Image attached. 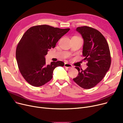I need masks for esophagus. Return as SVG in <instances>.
Listing matches in <instances>:
<instances>
[{
	"mask_svg": "<svg viewBox=\"0 0 123 123\" xmlns=\"http://www.w3.org/2000/svg\"><path fill=\"white\" fill-rule=\"evenodd\" d=\"M64 67L67 68L68 69H71L73 67V66L71 65V64H69V63H65V64H64Z\"/></svg>",
	"mask_w": 123,
	"mask_h": 123,
	"instance_id": "obj_1",
	"label": "esophagus"
}]
</instances>
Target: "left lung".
<instances>
[{
    "mask_svg": "<svg viewBox=\"0 0 123 123\" xmlns=\"http://www.w3.org/2000/svg\"><path fill=\"white\" fill-rule=\"evenodd\" d=\"M76 31L83 39V56L88 62L85 70L76 67L79 73L74 81L84 89H90L98 84L110 67L111 58L109 45L98 30L88 26L78 27Z\"/></svg>",
    "mask_w": 123,
    "mask_h": 123,
    "instance_id": "1",
    "label": "left lung"
}]
</instances>
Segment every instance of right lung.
<instances>
[{
	"instance_id": "add662e5",
	"label": "right lung",
	"mask_w": 123,
	"mask_h": 123,
	"mask_svg": "<svg viewBox=\"0 0 123 123\" xmlns=\"http://www.w3.org/2000/svg\"><path fill=\"white\" fill-rule=\"evenodd\" d=\"M69 30L42 25L31 27L23 34L16 48V59L21 74L30 85H44L52 78L56 67L64 66L60 61L47 65L45 56Z\"/></svg>"
}]
</instances>
